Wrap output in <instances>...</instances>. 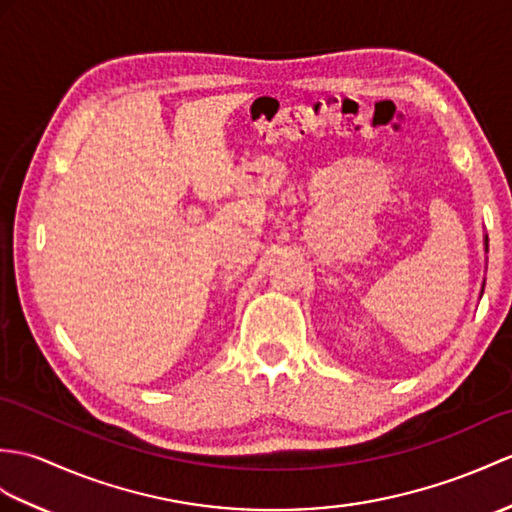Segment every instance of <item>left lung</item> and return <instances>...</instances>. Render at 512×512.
<instances>
[{
  "label": "left lung",
  "instance_id": "1",
  "mask_svg": "<svg viewBox=\"0 0 512 512\" xmlns=\"http://www.w3.org/2000/svg\"><path fill=\"white\" fill-rule=\"evenodd\" d=\"M484 251L489 253V237H484ZM482 292H484V283H482Z\"/></svg>",
  "mask_w": 512,
  "mask_h": 512
}]
</instances>
